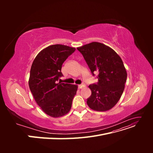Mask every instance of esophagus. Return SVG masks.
I'll return each instance as SVG.
<instances>
[{
	"label": "esophagus",
	"mask_w": 153,
	"mask_h": 153,
	"mask_svg": "<svg viewBox=\"0 0 153 153\" xmlns=\"http://www.w3.org/2000/svg\"><path fill=\"white\" fill-rule=\"evenodd\" d=\"M85 87V84H80V85H78V89H82V88Z\"/></svg>",
	"instance_id": "obj_1"
}]
</instances>
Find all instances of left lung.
<instances>
[{"label": "left lung", "mask_w": 153, "mask_h": 153, "mask_svg": "<svg viewBox=\"0 0 153 153\" xmlns=\"http://www.w3.org/2000/svg\"><path fill=\"white\" fill-rule=\"evenodd\" d=\"M77 49L92 75L98 73L97 84L89 85L91 95L87 99V105L98 112L110 110L121 98L127 78L121 58L112 48L99 42H92Z\"/></svg>", "instance_id": "obj_1"}]
</instances>
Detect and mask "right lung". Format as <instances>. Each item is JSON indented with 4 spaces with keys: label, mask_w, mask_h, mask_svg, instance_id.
<instances>
[{
    "label": "right lung",
    "mask_w": 153,
    "mask_h": 153,
    "mask_svg": "<svg viewBox=\"0 0 153 153\" xmlns=\"http://www.w3.org/2000/svg\"><path fill=\"white\" fill-rule=\"evenodd\" d=\"M75 50L63 45H50L37 55L31 66L30 90L41 110L52 117L67 114L76 94L77 85L57 82L62 76L63 62Z\"/></svg>",
    "instance_id": "add662e5"
}]
</instances>
